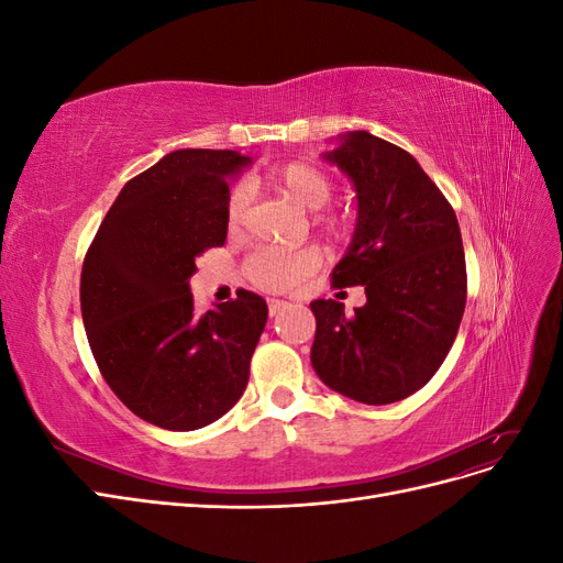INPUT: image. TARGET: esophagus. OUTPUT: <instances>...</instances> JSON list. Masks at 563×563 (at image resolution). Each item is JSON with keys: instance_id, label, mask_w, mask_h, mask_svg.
<instances>
[{"instance_id": "1", "label": "esophagus", "mask_w": 563, "mask_h": 563, "mask_svg": "<svg viewBox=\"0 0 563 563\" xmlns=\"http://www.w3.org/2000/svg\"><path fill=\"white\" fill-rule=\"evenodd\" d=\"M267 308H269V317H277L284 308H288L286 300H277V298H269L267 300Z\"/></svg>"}]
</instances>
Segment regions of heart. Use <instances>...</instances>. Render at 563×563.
Instances as JSON below:
<instances>
[{"instance_id": "heart-1", "label": "heart", "mask_w": 563, "mask_h": 563, "mask_svg": "<svg viewBox=\"0 0 563 563\" xmlns=\"http://www.w3.org/2000/svg\"><path fill=\"white\" fill-rule=\"evenodd\" d=\"M269 185L277 192L294 199L300 209L305 211H319L327 207L331 199V183L323 176L317 166L305 162H291L284 164L275 172L267 174ZM249 201V192L244 185H236L228 197V225H240ZM321 225L329 230H345L347 216H329L319 220ZM321 255L317 249H298V251H282V249H261L255 251L249 263L246 272L255 286L265 288V291H286L302 279H308L312 272L319 267Z\"/></svg>"}]
</instances>
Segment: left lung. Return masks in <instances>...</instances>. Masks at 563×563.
<instances>
[{"label": "left lung", "mask_w": 563, "mask_h": 563, "mask_svg": "<svg viewBox=\"0 0 563 563\" xmlns=\"http://www.w3.org/2000/svg\"><path fill=\"white\" fill-rule=\"evenodd\" d=\"M323 162L356 197L352 242L335 286H364L366 305L314 300L310 352L319 380L354 401L383 406L428 383L457 335L467 275L455 211L406 150L368 131L335 135Z\"/></svg>", "instance_id": "left-lung-1"}]
</instances>
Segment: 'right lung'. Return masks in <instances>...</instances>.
Wrapping results in <instances>:
<instances>
[{
  "instance_id": "add662e5",
  "label": "right lung",
  "mask_w": 563,
  "mask_h": 563,
  "mask_svg": "<svg viewBox=\"0 0 563 563\" xmlns=\"http://www.w3.org/2000/svg\"><path fill=\"white\" fill-rule=\"evenodd\" d=\"M253 157L187 147L117 195L81 267L96 364L131 411L164 430L207 428L240 401L267 302L251 291L199 314L195 261L225 244L230 183Z\"/></svg>"
}]
</instances>
